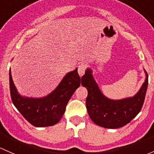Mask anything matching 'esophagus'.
Segmentation results:
<instances>
[{
  "label": "esophagus",
  "instance_id": "esophagus-1",
  "mask_svg": "<svg viewBox=\"0 0 154 154\" xmlns=\"http://www.w3.org/2000/svg\"><path fill=\"white\" fill-rule=\"evenodd\" d=\"M85 69H86V66H85V65L83 63L79 65V66H77V72H78L79 75H80V77L83 76V74H85Z\"/></svg>",
  "mask_w": 154,
  "mask_h": 154
}]
</instances>
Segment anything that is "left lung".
Here are the masks:
<instances>
[{"label": "left lung", "mask_w": 154, "mask_h": 154, "mask_svg": "<svg viewBox=\"0 0 154 154\" xmlns=\"http://www.w3.org/2000/svg\"><path fill=\"white\" fill-rule=\"evenodd\" d=\"M145 77L140 89L134 97L121 100H111L105 96L99 88L92 74L87 68L82 77V85L88 90L86 108L88 115L95 124L106 128H119L131 122L140 112L143 106L148 84V75Z\"/></svg>", "instance_id": "1"}]
</instances>
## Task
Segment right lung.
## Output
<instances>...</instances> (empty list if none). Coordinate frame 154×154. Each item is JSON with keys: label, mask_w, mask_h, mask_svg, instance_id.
<instances>
[{"label": "right lung", "mask_w": 154, "mask_h": 154, "mask_svg": "<svg viewBox=\"0 0 154 154\" xmlns=\"http://www.w3.org/2000/svg\"><path fill=\"white\" fill-rule=\"evenodd\" d=\"M80 85L77 68L68 72L53 91L43 97L22 96L17 91L9 70V86L12 103L19 112L35 127H48L57 123L74 92Z\"/></svg>", "instance_id": "obj_1"}]
</instances>
